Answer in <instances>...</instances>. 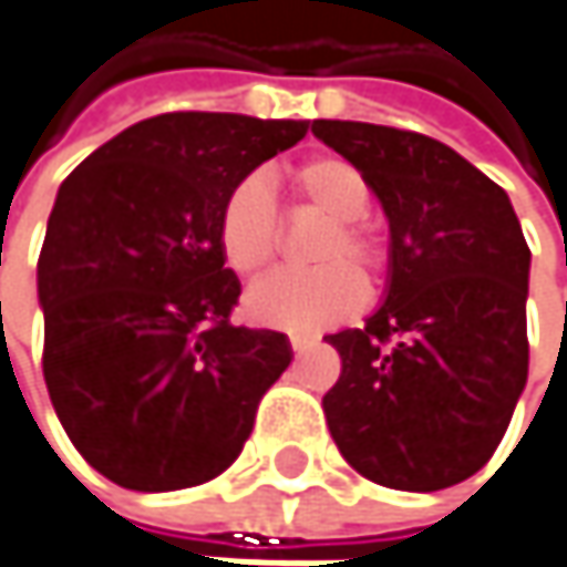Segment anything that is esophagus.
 Returning <instances> with one entry per match:
<instances>
[{
	"instance_id": "34e87169",
	"label": "esophagus",
	"mask_w": 567,
	"mask_h": 567,
	"mask_svg": "<svg viewBox=\"0 0 567 567\" xmlns=\"http://www.w3.org/2000/svg\"><path fill=\"white\" fill-rule=\"evenodd\" d=\"M288 343H291V350L301 355L305 350H311V343H315V340H311V337H301V333H291V337H288Z\"/></svg>"
}]
</instances>
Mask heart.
I'll use <instances>...</instances> for the list:
<instances>
[{
  "label": "heart",
  "mask_w": 567,
  "mask_h": 567,
  "mask_svg": "<svg viewBox=\"0 0 567 567\" xmlns=\"http://www.w3.org/2000/svg\"><path fill=\"white\" fill-rule=\"evenodd\" d=\"M285 179L301 202L330 217V227L320 234L311 252V259L323 266L308 272H272L259 279L244 298V311L259 327L317 330L350 317L362 305L365 285L354 272L357 268L365 279H372L384 266L379 237L359 220L372 205V188L365 176L340 156H315L288 169ZM217 240L224 262L240 276L259 272L272 259L279 217L262 179L247 176L230 188L217 220ZM350 261L357 266L354 270Z\"/></svg>",
  "instance_id": "1"
}]
</instances>
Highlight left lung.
Listing matches in <instances>:
<instances>
[{"instance_id":"left-lung-1","label":"left lung","mask_w":567,"mask_h":567,"mask_svg":"<svg viewBox=\"0 0 567 567\" xmlns=\"http://www.w3.org/2000/svg\"><path fill=\"white\" fill-rule=\"evenodd\" d=\"M365 176L388 217L384 301L330 333L343 372L323 394L330 436L369 482L440 491L494 455L526 388L529 247L507 192L414 131L311 124Z\"/></svg>"}]
</instances>
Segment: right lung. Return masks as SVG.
Masks as SVG:
<instances>
[{
    "mask_svg": "<svg viewBox=\"0 0 567 567\" xmlns=\"http://www.w3.org/2000/svg\"><path fill=\"white\" fill-rule=\"evenodd\" d=\"M311 121L173 112L66 176L38 259L44 382L83 458L131 491L217 478L244 450L288 337L234 327L217 220L230 188Z\"/></svg>",
    "mask_w": 567,
    "mask_h": 567,
    "instance_id": "add662e5",
    "label": "right lung"
}]
</instances>
